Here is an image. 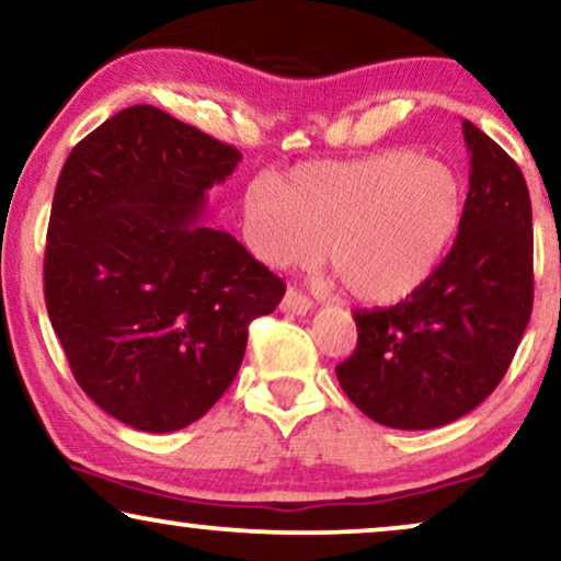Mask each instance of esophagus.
I'll return each instance as SVG.
<instances>
[{"label":"esophagus","mask_w":561,"mask_h":561,"mask_svg":"<svg viewBox=\"0 0 561 561\" xmlns=\"http://www.w3.org/2000/svg\"><path fill=\"white\" fill-rule=\"evenodd\" d=\"M282 313H289V316H305L310 308H313V302H310V297H305L302 293H297L295 287H289L285 293V300H282Z\"/></svg>","instance_id":"esophagus-1"}]
</instances>
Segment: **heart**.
Segmentation results:
<instances>
[{
  "instance_id": "b5f03b06",
  "label": "heart",
  "mask_w": 561,
  "mask_h": 561,
  "mask_svg": "<svg viewBox=\"0 0 561 561\" xmlns=\"http://www.w3.org/2000/svg\"><path fill=\"white\" fill-rule=\"evenodd\" d=\"M463 215V183L448 162L388 150L297 168L282 186L245 194L248 243L274 268L329 264L357 300L388 305L439 266Z\"/></svg>"
}]
</instances>
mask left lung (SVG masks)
I'll use <instances>...</instances> for the list:
<instances>
[{
	"label": "left lung",
	"instance_id": "8db88e82",
	"mask_svg": "<svg viewBox=\"0 0 561 561\" xmlns=\"http://www.w3.org/2000/svg\"><path fill=\"white\" fill-rule=\"evenodd\" d=\"M471 152L458 238L424 285L393 308L357 310V350L336 365L344 393L393 430L443 427L486 399L534 310V215L526 179L463 122Z\"/></svg>",
	"mask_w": 561,
	"mask_h": 561
}]
</instances>
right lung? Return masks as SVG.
Listing matches in <instances>:
<instances>
[{"instance_id": "right-lung-1", "label": "right lung", "mask_w": 561, "mask_h": 561, "mask_svg": "<svg viewBox=\"0 0 561 561\" xmlns=\"http://www.w3.org/2000/svg\"><path fill=\"white\" fill-rule=\"evenodd\" d=\"M240 152L154 105H131L64 162L44 261L46 310L75 380L141 432L188 427L243 363L248 323L285 282L202 225Z\"/></svg>"}]
</instances>
